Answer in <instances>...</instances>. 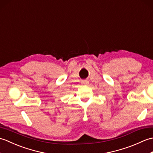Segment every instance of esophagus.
Instances as JSON below:
<instances>
[{
  "label": "esophagus",
  "instance_id": "34e87169",
  "mask_svg": "<svg viewBox=\"0 0 153 153\" xmlns=\"http://www.w3.org/2000/svg\"><path fill=\"white\" fill-rule=\"evenodd\" d=\"M82 83L83 84V85H88L89 82H87V81H83Z\"/></svg>",
  "mask_w": 153,
  "mask_h": 153
}]
</instances>
